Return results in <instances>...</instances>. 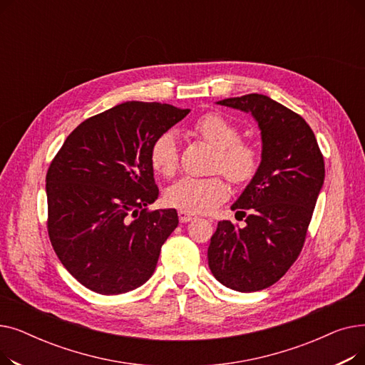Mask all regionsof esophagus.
Segmentation results:
<instances>
[{
    "label": "esophagus",
    "instance_id": "obj_1",
    "mask_svg": "<svg viewBox=\"0 0 365 365\" xmlns=\"http://www.w3.org/2000/svg\"><path fill=\"white\" fill-rule=\"evenodd\" d=\"M195 217H197L195 215H192V213H187V212H183V210H180V212H179V220H180L182 223H186V222L194 220Z\"/></svg>",
    "mask_w": 365,
    "mask_h": 365
}]
</instances>
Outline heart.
Listing matches in <instances>:
<instances>
[{
	"instance_id": "heart-1",
	"label": "heart",
	"mask_w": 365,
	"mask_h": 365,
	"mask_svg": "<svg viewBox=\"0 0 365 365\" xmlns=\"http://www.w3.org/2000/svg\"><path fill=\"white\" fill-rule=\"evenodd\" d=\"M195 134L217 149L215 170L234 183L252 180L260 164L259 149L241 140V133L235 124L219 113H205L194 124ZM152 168L164 178H171L179 167L178 136L173 130L160 133L149 149ZM229 197V186L222 176L192 178L187 176L171 185L165 200L170 205L187 213H208Z\"/></svg>"
}]
</instances>
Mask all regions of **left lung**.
Here are the masks:
<instances>
[{"instance_id": "left-lung-1", "label": "left lung", "mask_w": 365, "mask_h": 365, "mask_svg": "<svg viewBox=\"0 0 365 365\" xmlns=\"http://www.w3.org/2000/svg\"><path fill=\"white\" fill-rule=\"evenodd\" d=\"M250 112L262 134V161L232 204L245 226L217 223L207 252L215 278L241 293L275 284L299 257L325 168L315 134L299 113L263 94L219 101Z\"/></svg>"}]
</instances>
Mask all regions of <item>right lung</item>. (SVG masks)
<instances>
[{"label":"right lung","instance_id":"right-lung-1","mask_svg":"<svg viewBox=\"0 0 365 365\" xmlns=\"http://www.w3.org/2000/svg\"><path fill=\"white\" fill-rule=\"evenodd\" d=\"M190 109L125 102L76 127L47 178V231L68 272L88 290L121 294L155 271L161 247L179 225L158 198L149 149Z\"/></svg>","mask_w":365,"mask_h":365}]
</instances>
